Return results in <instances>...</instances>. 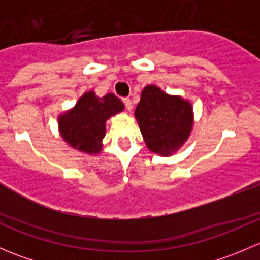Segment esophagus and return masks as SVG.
<instances>
[{
    "label": "esophagus",
    "mask_w": 260,
    "mask_h": 260,
    "mask_svg": "<svg viewBox=\"0 0 260 260\" xmlns=\"http://www.w3.org/2000/svg\"><path fill=\"white\" fill-rule=\"evenodd\" d=\"M123 103H124L125 109H127V111H132L133 106H132V102H131L129 98H124V99H123Z\"/></svg>",
    "instance_id": "esophagus-1"
}]
</instances>
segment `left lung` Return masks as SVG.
Returning <instances> with one entry per match:
<instances>
[{
  "instance_id": "left-lung-1",
  "label": "left lung",
  "mask_w": 260,
  "mask_h": 260,
  "mask_svg": "<svg viewBox=\"0 0 260 260\" xmlns=\"http://www.w3.org/2000/svg\"><path fill=\"white\" fill-rule=\"evenodd\" d=\"M135 117L147 148L166 157L183 146L193 125L190 102L170 95L156 85L145 86Z\"/></svg>"
}]
</instances>
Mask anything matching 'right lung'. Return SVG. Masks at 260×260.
I'll return each instance as SVG.
<instances>
[{"label":"right lung","mask_w":260,"mask_h":260,"mask_svg":"<svg viewBox=\"0 0 260 260\" xmlns=\"http://www.w3.org/2000/svg\"><path fill=\"white\" fill-rule=\"evenodd\" d=\"M123 109L124 104L113 93L99 98L93 90L86 91L72 109L57 118L60 136L74 149L88 154L101 153L107 120Z\"/></svg>","instance_id":"obj_1"}]
</instances>
